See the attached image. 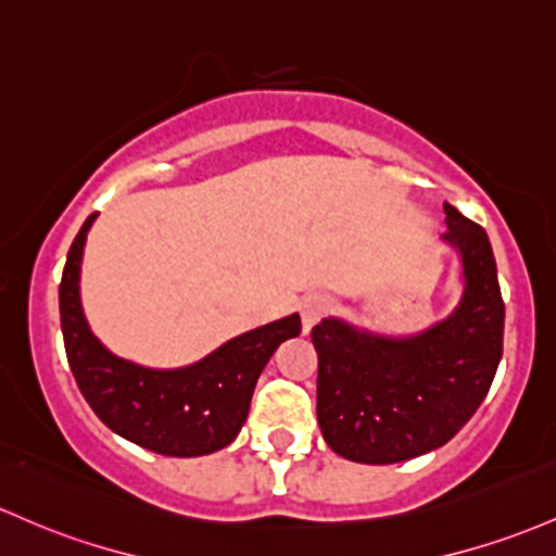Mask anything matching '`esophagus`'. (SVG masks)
<instances>
[{"label":"esophagus","mask_w":556,"mask_h":556,"mask_svg":"<svg viewBox=\"0 0 556 556\" xmlns=\"http://www.w3.org/2000/svg\"><path fill=\"white\" fill-rule=\"evenodd\" d=\"M329 308H332V301H329L327 295H319V292H314V295L303 298V301H301L303 332H311V327L319 325V321L329 314Z\"/></svg>","instance_id":"1"}]
</instances>
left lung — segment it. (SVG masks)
Returning <instances> with one entry per match:
<instances>
[{
  "label": "left lung",
  "instance_id": "8db88e82",
  "mask_svg": "<svg viewBox=\"0 0 556 556\" xmlns=\"http://www.w3.org/2000/svg\"><path fill=\"white\" fill-rule=\"evenodd\" d=\"M465 295L441 325L406 340L321 319L316 419L327 446L362 465H395L441 448L483 404L504 343L496 258L480 224L443 203Z\"/></svg>",
  "mask_w": 556,
  "mask_h": 556
}]
</instances>
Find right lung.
Here are the masks:
<instances>
[{"mask_svg": "<svg viewBox=\"0 0 556 556\" xmlns=\"http://www.w3.org/2000/svg\"><path fill=\"white\" fill-rule=\"evenodd\" d=\"M94 216L73 240L60 282V327L78 390L110 430L155 454L203 456L229 446L245 425L261 371L279 343L301 332V316L250 329L185 369L124 362L89 332L78 301L81 253Z\"/></svg>", "mask_w": 556, "mask_h": 556, "instance_id": "right-lung-1", "label": "right lung"}]
</instances>
